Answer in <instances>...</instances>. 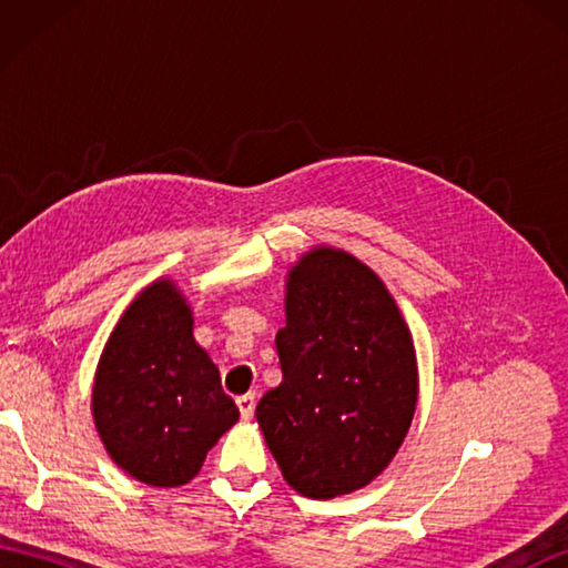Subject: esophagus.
<instances>
[{
  "instance_id": "esophagus-1",
  "label": "esophagus",
  "mask_w": 568,
  "mask_h": 568,
  "mask_svg": "<svg viewBox=\"0 0 568 568\" xmlns=\"http://www.w3.org/2000/svg\"><path fill=\"white\" fill-rule=\"evenodd\" d=\"M236 405H239V413L244 419L253 417V409H256V395L248 393V395H241L236 397Z\"/></svg>"
}]
</instances>
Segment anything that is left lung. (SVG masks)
Listing matches in <instances>:
<instances>
[{"label": "left lung", "instance_id": "left-lung-1", "mask_svg": "<svg viewBox=\"0 0 568 568\" xmlns=\"http://www.w3.org/2000/svg\"><path fill=\"white\" fill-rule=\"evenodd\" d=\"M275 348L283 381L256 419L283 478L315 500L368 486L417 405L413 334L388 287L352 253L307 251L287 273Z\"/></svg>", "mask_w": 568, "mask_h": 568}]
</instances>
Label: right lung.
Masks as SVG:
<instances>
[{"instance_id":"1","label":"right lung","mask_w":568,"mask_h":568,"mask_svg":"<svg viewBox=\"0 0 568 568\" xmlns=\"http://www.w3.org/2000/svg\"><path fill=\"white\" fill-rule=\"evenodd\" d=\"M192 324L185 295L161 277L119 317L94 373L92 417L104 449L146 486H185L239 419Z\"/></svg>"}]
</instances>
